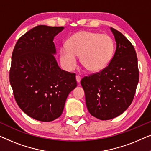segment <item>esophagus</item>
Returning a JSON list of instances; mask_svg holds the SVG:
<instances>
[{
  "instance_id": "34e87169",
  "label": "esophagus",
  "mask_w": 151,
  "mask_h": 151,
  "mask_svg": "<svg viewBox=\"0 0 151 151\" xmlns=\"http://www.w3.org/2000/svg\"><path fill=\"white\" fill-rule=\"evenodd\" d=\"M76 80H77V82H78V83H80V81H81V78H82L81 76L77 75L76 76Z\"/></svg>"
}]
</instances>
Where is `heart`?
I'll list each match as a JSON object with an SVG mask.
<instances>
[{
	"label": "heart",
	"instance_id": "1",
	"mask_svg": "<svg viewBox=\"0 0 151 151\" xmlns=\"http://www.w3.org/2000/svg\"><path fill=\"white\" fill-rule=\"evenodd\" d=\"M114 41L107 34L91 31H80L70 37L66 46L60 50V61L63 67L71 71L77 65V58L88 72L96 73L104 69L114 53Z\"/></svg>",
	"mask_w": 151,
	"mask_h": 151
}]
</instances>
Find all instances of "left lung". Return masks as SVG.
<instances>
[{"mask_svg": "<svg viewBox=\"0 0 151 151\" xmlns=\"http://www.w3.org/2000/svg\"><path fill=\"white\" fill-rule=\"evenodd\" d=\"M111 29L117 45L113 58L102 71L81 80L88 112L101 120L114 118L127 110L133 102L139 82L134 47L121 32L112 27Z\"/></svg>", "mask_w": 151, "mask_h": 151, "instance_id": "8db88e82", "label": "left lung"}]
</instances>
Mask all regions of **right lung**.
<instances>
[{"mask_svg":"<svg viewBox=\"0 0 151 151\" xmlns=\"http://www.w3.org/2000/svg\"><path fill=\"white\" fill-rule=\"evenodd\" d=\"M63 27L38 25L18 39L12 55L9 82L18 106L41 122L59 117L69 93L77 86L76 73L62 70L53 40Z\"/></svg>","mask_w":151,"mask_h":151,"instance_id":"obj_1","label":"right lung"}]
</instances>
